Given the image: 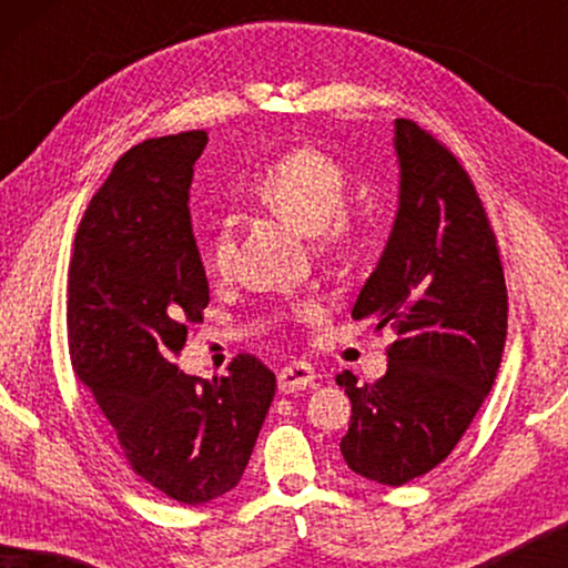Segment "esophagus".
Masks as SVG:
<instances>
[{"mask_svg":"<svg viewBox=\"0 0 568 568\" xmlns=\"http://www.w3.org/2000/svg\"><path fill=\"white\" fill-rule=\"evenodd\" d=\"M315 385V369L305 362H292L278 372V390L284 395L307 390V387Z\"/></svg>","mask_w":568,"mask_h":568,"instance_id":"esophagus-1","label":"esophagus"}]
</instances>
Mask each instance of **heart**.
<instances>
[{"label":"heart","instance_id":"obj_1","mask_svg":"<svg viewBox=\"0 0 568 568\" xmlns=\"http://www.w3.org/2000/svg\"><path fill=\"white\" fill-rule=\"evenodd\" d=\"M251 193L282 216L284 222L313 235L315 245L328 253H344L356 237V220L341 212L348 196V173L336 158L315 146H300L271 160L251 181ZM235 261V232L220 224L206 245V266L214 274H230ZM313 307H300L310 313Z\"/></svg>","mask_w":568,"mask_h":568}]
</instances>
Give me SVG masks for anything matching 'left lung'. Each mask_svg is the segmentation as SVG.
Instances as JSON below:
<instances>
[{
  "label": "left lung",
  "mask_w": 568,
  "mask_h": 568,
  "mask_svg": "<svg viewBox=\"0 0 568 568\" xmlns=\"http://www.w3.org/2000/svg\"><path fill=\"white\" fill-rule=\"evenodd\" d=\"M398 212L354 321L390 325L387 372L356 385L341 439L348 468L403 486L445 460L491 393L507 338V284L476 189L455 154L414 121L395 119Z\"/></svg>",
  "instance_id": "1"
}]
</instances>
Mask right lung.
I'll return each instance as SVG.
<instances>
[{
	"mask_svg": "<svg viewBox=\"0 0 568 568\" xmlns=\"http://www.w3.org/2000/svg\"><path fill=\"white\" fill-rule=\"evenodd\" d=\"M206 142V131L160 136L115 162L77 230L67 286L72 367L121 457L191 507L240 484L276 393L274 372L251 354L212 383L173 362L209 305L189 209Z\"/></svg>",
	"mask_w": 568,
	"mask_h": 568,
	"instance_id": "1",
	"label": "right lung"
}]
</instances>
